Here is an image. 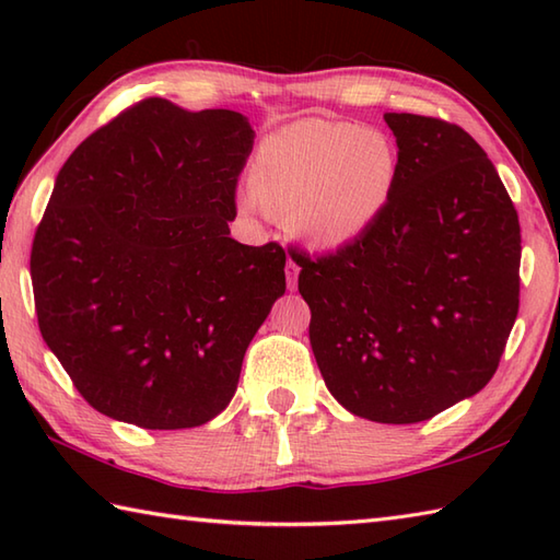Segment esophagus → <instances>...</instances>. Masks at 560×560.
Returning a JSON list of instances; mask_svg holds the SVG:
<instances>
[{
    "label": "esophagus",
    "mask_w": 560,
    "mask_h": 560,
    "mask_svg": "<svg viewBox=\"0 0 560 560\" xmlns=\"http://www.w3.org/2000/svg\"><path fill=\"white\" fill-rule=\"evenodd\" d=\"M295 279H299V265H295L293 259H289V265H287V281H289V289H295Z\"/></svg>",
    "instance_id": "34e87169"
}]
</instances>
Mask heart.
Returning a JSON list of instances; mask_svg holds the SVG:
<instances>
[{
    "instance_id": "obj_1",
    "label": "heart",
    "mask_w": 560,
    "mask_h": 560,
    "mask_svg": "<svg viewBox=\"0 0 560 560\" xmlns=\"http://www.w3.org/2000/svg\"><path fill=\"white\" fill-rule=\"evenodd\" d=\"M399 156L373 127L311 117L269 135L249 165L247 213H289L291 233L323 253L353 245L383 219Z\"/></svg>"
}]
</instances>
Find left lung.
Here are the masks:
<instances>
[{"mask_svg":"<svg viewBox=\"0 0 560 560\" xmlns=\"http://www.w3.org/2000/svg\"><path fill=\"white\" fill-rule=\"evenodd\" d=\"M395 195L335 255H299L311 347L343 409L419 423L489 385L520 307V221L493 163L462 127L385 113Z\"/></svg>","mask_w":560,"mask_h":560,"instance_id":"left-lung-1","label":"left lung"}]
</instances>
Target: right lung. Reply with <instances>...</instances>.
<instances>
[{
	"label": "right lung",
	"instance_id": "right-lung-1",
	"mask_svg": "<svg viewBox=\"0 0 560 560\" xmlns=\"http://www.w3.org/2000/svg\"><path fill=\"white\" fill-rule=\"evenodd\" d=\"M253 144L241 113L147 98L57 173L31 249L35 313L96 411L177 431L229 407L287 291L281 245H243L229 229Z\"/></svg>",
	"mask_w": 560,
	"mask_h": 560
}]
</instances>
